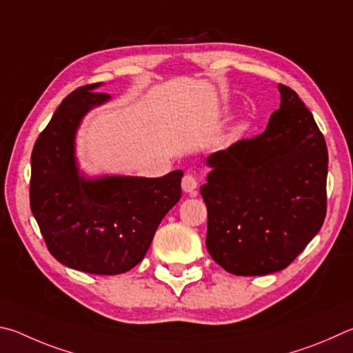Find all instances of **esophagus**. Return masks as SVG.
<instances>
[{
	"label": "esophagus",
	"mask_w": 353,
	"mask_h": 353,
	"mask_svg": "<svg viewBox=\"0 0 353 353\" xmlns=\"http://www.w3.org/2000/svg\"><path fill=\"white\" fill-rule=\"evenodd\" d=\"M196 186H199V181H196V178L194 175H190V173H186V175L183 176L181 188H183L184 192L192 194L194 190L196 189Z\"/></svg>",
	"instance_id": "34e87169"
}]
</instances>
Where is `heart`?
<instances>
[{
  "instance_id": "1",
  "label": "heart",
  "mask_w": 353,
  "mask_h": 353,
  "mask_svg": "<svg viewBox=\"0 0 353 353\" xmlns=\"http://www.w3.org/2000/svg\"><path fill=\"white\" fill-rule=\"evenodd\" d=\"M243 130H245V123H240V125L236 127V134L243 133Z\"/></svg>"
}]
</instances>
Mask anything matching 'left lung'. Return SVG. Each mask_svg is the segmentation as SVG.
<instances>
[{
  "label": "left lung",
  "mask_w": 353,
  "mask_h": 353,
  "mask_svg": "<svg viewBox=\"0 0 353 353\" xmlns=\"http://www.w3.org/2000/svg\"><path fill=\"white\" fill-rule=\"evenodd\" d=\"M279 91L281 108L263 133L206 159V246L231 274L287 268L325 219V139L299 96L285 85Z\"/></svg>",
  "instance_id": "obj_1"
}]
</instances>
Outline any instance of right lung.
Returning a JSON list of instances; mask_svg holds the SVG:
<instances>
[{
    "label": "right lung",
    "mask_w": 353,
    "mask_h": 353,
    "mask_svg": "<svg viewBox=\"0 0 353 353\" xmlns=\"http://www.w3.org/2000/svg\"><path fill=\"white\" fill-rule=\"evenodd\" d=\"M101 83L63 99L30 157V209L51 254L72 270L121 274L136 267L181 199V170L161 178H85L76 159L83 116L110 99Z\"/></svg>",
    "instance_id": "obj_1"
}]
</instances>
